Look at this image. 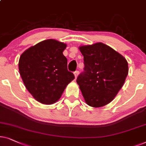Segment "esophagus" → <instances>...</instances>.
Instances as JSON below:
<instances>
[{
  "label": "esophagus",
  "mask_w": 146,
  "mask_h": 146,
  "mask_svg": "<svg viewBox=\"0 0 146 146\" xmlns=\"http://www.w3.org/2000/svg\"><path fill=\"white\" fill-rule=\"evenodd\" d=\"M79 74V71H76L74 72V75H75V79L77 78Z\"/></svg>",
  "instance_id": "obj_1"
}]
</instances>
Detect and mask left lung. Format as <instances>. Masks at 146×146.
Masks as SVG:
<instances>
[{
	"label": "left lung",
	"mask_w": 146,
	"mask_h": 146,
	"mask_svg": "<svg viewBox=\"0 0 146 146\" xmlns=\"http://www.w3.org/2000/svg\"><path fill=\"white\" fill-rule=\"evenodd\" d=\"M84 72L77 79L86 104L101 108L113 100L128 74V63L121 54L102 42L79 47Z\"/></svg>",
	"instance_id": "obj_1"
}]
</instances>
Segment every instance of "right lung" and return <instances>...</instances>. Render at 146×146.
<instances>
[{
  "instance_id": "right-lung-1",
  "label": "right lung",
  "mask_w": 146,
  "mask_h": 146,
  "mask_svg": "<svg viewBox=\"0 0 146 146\" xmlns=\"http://www.w3.org/2000/svg\"><path fill=\"white\" fill-rule=\"evenodd\" d=\"M67 44L47 39L31 46L21 55L19 69L25 86L42 104L57 102L69 83L75 79L67 70L63 52Z\"/></svg>"
}]
</instances>
